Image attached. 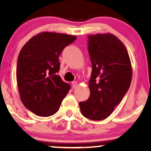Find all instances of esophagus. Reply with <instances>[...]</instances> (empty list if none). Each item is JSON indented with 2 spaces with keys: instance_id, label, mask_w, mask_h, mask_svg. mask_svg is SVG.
Segmentation results:
<instances>
[{
  "instance_id": "1",
  "label": "esophagus",
  "mask_w": 151,
  "mask_h": 151,
  "mask_svg": "<svg viewBox=\"0 0 151 151\" xmlns=\"http://www.w3.org/2000/svg\"><path fill=\"white\" fill-rule=\"evenodd\" d=\"M72 85H73V88H76L77 85H78V83L76 82H72Z\"/></svg>"
}]
</instances>
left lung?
I'll return each instance as SVG.
<instances>
[{
	"label": "left lung",
	"mask_w": 151,
	"mask_h": 151,
	"mask_svg": "<svg viewBox=\"0 0 151 151\" xmlns=\"http://www.w3.org/2000/svg\"><path fill=\"white\" fill-rule=\"evenodd\" d=\"M88 48L92 64L90 97L79 106L84 116L100 121L113 113L126 94L132 69L127 49L113 34L89 35Z\"/></svg>",
	"instance_id": "obj_1"
}]
</instances>
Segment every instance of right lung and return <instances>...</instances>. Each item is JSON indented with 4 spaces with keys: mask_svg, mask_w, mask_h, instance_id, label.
<instances>
[{
    "mask_svg": "<svg viewBox=\"0 0 151 151\" xmlns=\"http://www.w3.org/2000/svg\"><path fill=\"white\" fill-rule=\"evenodd\" d=\"M77 37L44 32L33 36L21 49L17 60V81L21 101L39 116H50L58 111L70 85L57 73L59 57Z\"/></svg>",
    "mask_w": 151,
    "mask_h": 151,
    "instance_id": "1",
    "label": "right lung"
}]
</instances>
